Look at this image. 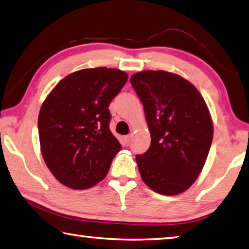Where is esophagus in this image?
<instances>
[{
    "label": "esophagus",
    "instance_id": "1",
    "mask_svg": "<svg viewBox=\"0 0 249 249\" xmlns=\"http://www.w3.org/2000/svg\"><path fill=\"white\" fill-rule=\"evenodd\" d=\"M130 139H132V135H126V136H124V142H129Z\"/></svg>",
    "mask_w": 249,
    "mask_h": 249
}]
</instances>
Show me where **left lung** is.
Wrapping results in <instances>:
<instances>
[{
  "instance_id": "8db88e82",
  "label": "left lung",
  "mask_w": 249,
  "mask_h": 249,
  "mask_svg": "<svg viewBox=\"0 0 249 249\" xmlns=\"http://www.w3.org/2000/svg\"><path fill=\"white\" fill-rule=\"evenodd\" d=\"M142 101L151 143L136 156L143 183L165 196L178 195L198 178L213 137L210 112L197 88L182 76L143 71L130 77Z\"/></svg>"
}]
</instances>
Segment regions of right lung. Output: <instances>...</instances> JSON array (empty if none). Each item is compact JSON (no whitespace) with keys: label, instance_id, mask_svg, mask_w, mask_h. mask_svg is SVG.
I'll return each instance as SVG.
<instances>
[{"label":"right lung","instance_id":"1","mask_svg":"<svg viewBox=\"0 0 249 249\" xmlns=\"http://www.w3.org/2000/svg\"><path fill=\"white\" fill-rule=\"evenodd\" d=\"M123 71L85 69L63 78L38 117L40 149L54 178L86 189L106 178L122 146L111 133L109 106L127 81Z\"/></svg>","mask_w":249,"mask_h":249}]
</instances>
